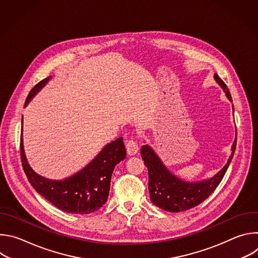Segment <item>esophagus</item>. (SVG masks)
<instances>
[{
	"label": "esophagus",
	"instance_id": "1",
	"mask_svg": "<svg viewBox=\"0 0 258 258\" xmlns=\"http://www.w3.org/2000/svg\"><path fill=\"white\" fill-rule=\"evenodd\" d=\"M138 150H139V146H138L136 141H134V140L127 141V143H126V151H127L128 155H131V156L136 155L138 153Z\"/></svg>",
	"mask_w": 258,
	"mask_h": 258
}]
</instances>
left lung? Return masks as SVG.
Listing matches in <instances>:
<instances>
[{
	"instance_id": "8db88e82",
	"label": "left lung",
	"mask_w": 258,
	"mask_h": 258,
	"mask_svg": "<svg viewBox=\"0 0 258 258\" xmlns=\"http://www.w3.org/2000/svg\"><path fill=\"white\" fill-rule=\"evenodd\" d=\"M213 78L226 93L227 98L232 102V97L226 84L220 80L216 73H214ZM236 143L237 130L235 140L231 148L232 152L226 165L213 176L197 181L181 179L180 177L173 174L164 165V163L151 146H149L148 144L143 145L141 148V156L144 160L145 165L148 168V189L152 203L157 207L169 212L186 211L202 203L216 189L219 182L222 181L233 159L236 149Z\"/></svg>"
}]
</instances>
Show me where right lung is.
Masks as SVG:
<instances>
[{
  "label": "right lung",
  "instance_id": "right-lung-1",
  "mask_svg": "<svg viewBox=\"0 0 258 258\" xmlns=\"http://www.w3.org/2000/svg\"><path fill=\"white\" fill-rule=\"evenodd\" d=\"M52 79L49 77L28 94L24 108ZM23 116L20 153L24 172L33 189L54 206L69 213L89 214L100 209L108 199L110 181L115 166L126 157L122 138L103 147V149L77 173L64 179H50L36 173L29 165L23 145Z\"/></svg>",
  "mask_w": 258,
  "mask_h": 258
}]
</instances>
